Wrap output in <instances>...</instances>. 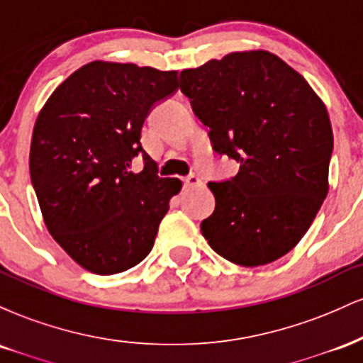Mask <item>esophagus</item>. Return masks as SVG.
<instances>
[{
	"label": "esophagus",
	"mask_w": 363,
	"mask_h": 363,
	"mask_svg": "<svg viewBox=\"0 0 363 363\" xmlns=\"http://www.w3.org/2000/svg\"><path fill=\"white\" fill-rule=\"evenodd\" d=\"M182 182H184V187L187 189V187H196V186H201V179H199L198 176H194V174H191V176H187L182 179Z\"/></svg>",
	"instance_id": "esophagus-1"
}]
</instances>
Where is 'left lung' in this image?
I'll return each mask as SVG.
<instances>
[{
  "label": "left lung",
  "instance_id": "8db88e82",
  "mask_svg": "<svg viewBox=\"0 0 363 363\" xmlns=\"http://www.w3.org/2000/svg\"><path fill=\"white\" fill-rule=\"evenodd\" d=\"M213 150L240 164L208 182L215 211L201 234L216 254L262 266L290 252L329 191L333 129L326 106L301 73L268 51L230 52L179 77Z\"/></svg>",
  "mask_w": 363,
  "mask_h": 363
}]
</instances>
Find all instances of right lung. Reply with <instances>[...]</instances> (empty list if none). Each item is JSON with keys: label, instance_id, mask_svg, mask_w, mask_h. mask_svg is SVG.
Returning a JSON list of instances; mask_svg holds the SVG:
<instances>
[{"label": "right lung", "instance_id": "1", "mask_svg": "<svg viewBox=\"0 0 363 363\" xmlns=\"http://www.w3.org/2000/svg\"><path fill=\"white\" fill-rule=\"evenodd\" d=\"M177 86V72L91 61L69 74L37 116L32 186L49 234L86 272H126L152 251L182 182L157 176L140 143L141 126L153 104ZM138 155L145 167L133 173Z\"/></svg>", "mask_w": 363, "mask_h": 363}]
</instances>
